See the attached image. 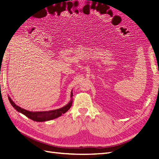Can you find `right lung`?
Listing matches in <instances>:
<instances>
[{"label": "right lung", "mask_w": 159, "mask_h": 159, "mask_svg": "<svg viewBox=\"0 0 159 159\" xmlns=\"http://www.w3.org/2000/svg\"><path fill=\"white\" fill-rule=\"evenodd\" d=\"M72 96H73V93H72V91H71V99L68 104L65 105L64 107H62L61 108L55 109V110L48 111H29L22 109L20 107L16 105L9 96H8V99H9V102H10V103H11L12 106H13V107L18 112H20L23 115H26L27 117L30 118V119L33 120V121H34L43 122V121H50V120L59 117L62 114H64L68 111L70 109L72 103H73V101H72Z\"/></svg>", "instance_id": "obj_1"}]
</instances>
